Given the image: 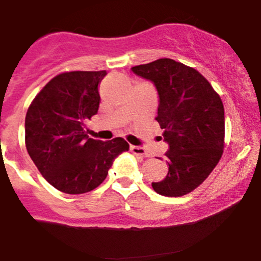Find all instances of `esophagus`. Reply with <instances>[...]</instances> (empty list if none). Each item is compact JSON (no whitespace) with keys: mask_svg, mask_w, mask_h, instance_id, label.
<instances>
[{"mask_svg":"<svg viewBox=\"0 0 261 261\" xmlns=\"http://www.w3.org/2000/svg\"><path fill=\"white\" fill-rule=\"evenodd\" d=\"M130 151L136 155H141V157H148V152L146 151L143 147H141V146H130Z\"/></svg>","mask_w":261,"mask_h":261,"instance_id":"1","label":"esophagus"}]
</instances>
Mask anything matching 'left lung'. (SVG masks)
<instances>
[{"label":"left lung","instance_id":"obj_1","mask_svg":"<svg viewBox=\"0 0 261 261\" xmlns=\"http://www.w3.org/2000/svg\"><path fill=\"white\" fill-rule=\"evenodd\" d=\"M157 89L160 104L155 120L164 128L169 149L168 174L152 182L163 196H182L199 187L220 162L224 145V109L208 81L172 59H160L131 67Z\"/></svg>","mask_w":261,"mask_h":261}]
</instances>
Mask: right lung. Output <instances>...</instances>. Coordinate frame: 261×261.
Returning <instances> with one entry per match:
<instances>
[{
  "mask_svg": "<svg viewBox=\"0 0 261 261\" xmlns=\"http://www.w3.org/2000/svg\"><path fill=\"white\" fill-rule=\"evenodd\" d=\"M107 71L60 73L46 83L25 115V147L41 175L66 194L99 187L113 162L128 151L121 137L89 139L85 125L98 113Z\"/></svg>",
  "mask_w": 261,
  "mask_h": 261,
  "instance_id": "add662e5",
  "label": "right lung"
}]
</instances>
